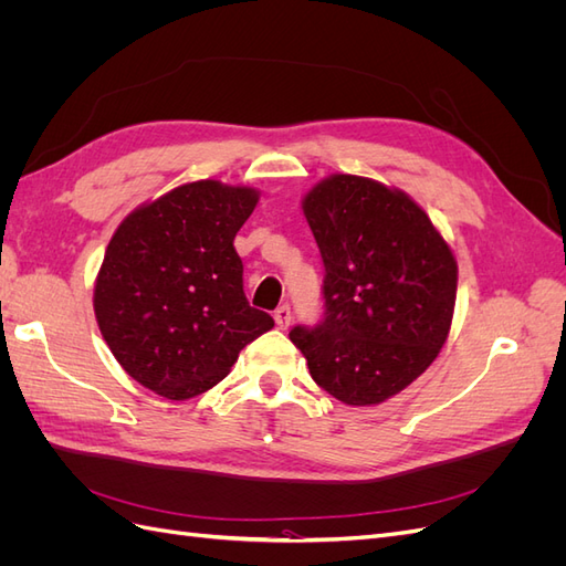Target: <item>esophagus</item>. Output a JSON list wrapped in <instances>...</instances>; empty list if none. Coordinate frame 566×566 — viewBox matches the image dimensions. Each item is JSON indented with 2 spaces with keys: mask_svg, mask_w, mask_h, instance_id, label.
Returning <instances> with one entry per match:
<instances>
[{
  "mask_svg": "<svg viewBox=\"0 0 566 566\" xmlns=\"http://www.w3.org/2000/svg\"><path fill=\"white\" fill-rule=\"evenodd\" d=\"M273 321H276V325H279L281 331H285L287 325H290V321H293V312H290V306L287 304L279 306V310L273 312Z\"/></svg>",
  "mask_w": 566,
  "mask_h": 566,
  "instance_id": "34e87169",
  "label": "esophagus"
}]
</instances>
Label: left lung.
I'll list each match as a JSON object with an SVG mask.
<instances>
[{
	"mask_svg": "<svg viewBox=\"0 0 566 566\" xmlns=\"http://www.w3.org/2000/svg\"><path fill=\"white\" fill-rule=\"evenodd\" d=\"M302 210L325 266V312L290 339L335 399L382 403L420 378L449 337L455 256L413 198L366 177L323 179Z\"/></svg>",
	"mask_w": 566,
	"mask_h": 566,
	"instance_id": "left-lung-1",
	"label": "left lung"
}]
</instances>
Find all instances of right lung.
Instances as JSON below:
<instances>
[{"mask_svg":"<svg viewBox=\"0 0 566 566\" xmlns=\"http://www.w3.org/2000/svg\"><path fill=\"white\" fill-rule=\"evenodd\" d=\"M260 191L214 179L184 184L123 219L94 285V314L117 364L165 399L184 401L229 375L273 328L243 293L233 238Z\"/></svg>","mask_w":566,"mask_h":566,"instance_id":"add662e5","label":"right lung"}]
</instances>
